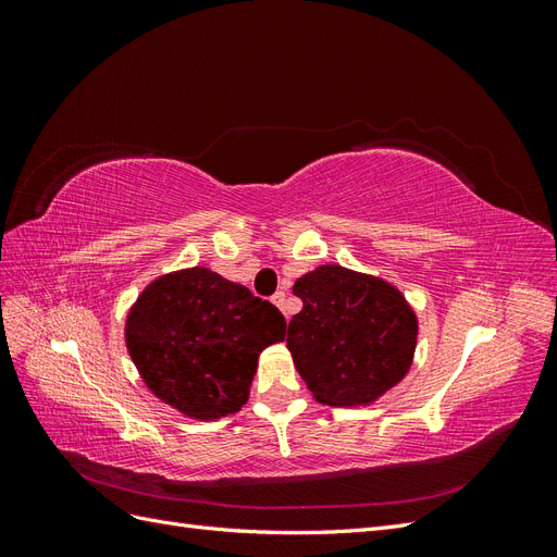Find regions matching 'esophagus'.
Segmentation results:
<instances>
[{
    "mask_svg": "<svg viewBox=\"0 0 557 557\" xmlns=\"http://www.w3.org/2000/svg\"><path fill=\"white\" fill-rule=\"evenodd\" d=\"M272 301H274V305H276L278 309H283V307H285V293L278 290V293L272 297Z\"/></svg>",
    "mask_w": 557,
    "mask_h": 557,
    "instance_id": "34e87169",
    "label": "esophagus"
}]
</instances>
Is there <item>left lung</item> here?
<instances>
[{
  "mask_svg": "<svg viewBox=\"0 0 557 557\" xmlns=\"http://www.w3.org/2000/svg\"><path fill=\"white\" fill-rule=\"evenodd\" d=\"M293 293L305 307L288 325V348L318 401L369 404L409 372L418 323L393 285L325 264Z\"/></svg>",
  "mask_w": 557,
  "mask_h": 557,
  "instance_id": "1",
  "label": "left lung"
}]
</instances>
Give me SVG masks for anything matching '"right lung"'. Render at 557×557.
<instances>
[{
  "label": "right lung",
  "instance_id": "right-lung-1",
  "mask_svg": "<svg viewBox=\"0 0 557 557\" xmlns=\"http://www.w3.org/2000/svg\"><path fill=\"white\" fill-rule=\"evenodd\" d=\"M127 348L146 385L185 416L242 409L258 356L283 342L285 318L205 267L150 283L127 318Z\"/></svg>",
  "mask_w": 557,
  "mask_h": 557
}]
</instances>
